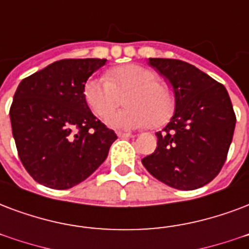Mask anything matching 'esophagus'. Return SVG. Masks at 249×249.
I'll list each match as a JSON object with an SVG mask.
<instances>
[{
    "label": "esophagus",
    "mask_w": 249,
    "mask_h": 249,
    "mask_svg": "<svg viewBox=\"0 0 249 249\" xmlns=\"http://www.w3.org/2000/svg\"><path fill=\"white\" fill-rule=\"evenodd\" d=\"M117 136L120 138H130L132 137V134L130 133H125V132H117Z\"/></svg>",
    "instance_id": "esophagus-1"
}]
</instances>
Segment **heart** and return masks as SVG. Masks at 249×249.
<instances>
[{
	"instance_id": "b5f03b06",
	"label": "heart",
	"mask_w": 249,
	"mask_h": 249,
	"mask_svg": "<svg viewBox=\"0 0 249 249\" xmlns=\"http://www.w3.org/2000/svg\"><path fill=\"white\" fill-rule=\"evenodd\" d=\"M159 75L146 66L129 64L113 68L108 77L90 78L83 86V98L95 116L104 119L120 105L127 94L128 107L108 116L115 128H142L166 125L176 111V94L170 83L158 81Z\"/></svg>"
}]
</instances>
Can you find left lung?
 Listing matches in <instances>:
<instances>
[{
  "label": "left lung",
  "instance_id": "8db88e82",
  "mask_svg": "<svg viewBox=\"0 0 249 249\" xmlns=\"http://www.w3.org/2000/svg\"><path fill=\"white\" fill-rule=\"evenodd\" d=\"M171 82L176 111L157 149L142 159L151 175L176 189L192 191L210 183L225 164L234 136L235 116L222 83L181 60L150 58Z\"/></svg>",
  "mask_w": 249,
  "mask_h": 249
}]
</instances>
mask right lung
Here are the masks:
<instances>
[{"label": "right lung", "mask_w": 249, "mask_h": 249, "mask_svg": "<svg viewBox=\"0 0 249 249\" xmlns=\"http://www.w3.org/2000/svg\"><path fill=\"white\" fill-rule=\"evenodd\" d=\"M100 58H65L19 83L10 107L20 162L39 184L77 185L106 160L116 133L92 115L83 86Z\"/></svg>", "instance_id": "obj_1"}]
</instances>
